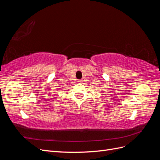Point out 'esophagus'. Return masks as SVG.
I'll list each match as a JSON object with an SVG mask.
<instances>
[{
    "instance_id": "1",
    "label": "esophagus",
    "mask_w": 160,
    "mask_h": 160,
    "mask_svg": "<svg viewBox=\"0 0 160 160\" xmlns=\"http://www.w3.org/2000/svg\"><path fill=\"white\" fill-rule=\"evenodd\" d=\"M77 82H78V83H82V82H83V80H81V79H79V80H77Z\"/></svg>"
}]
</instances>
